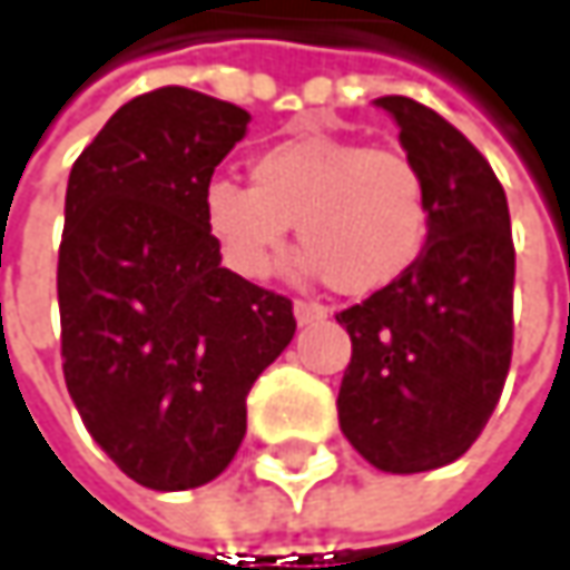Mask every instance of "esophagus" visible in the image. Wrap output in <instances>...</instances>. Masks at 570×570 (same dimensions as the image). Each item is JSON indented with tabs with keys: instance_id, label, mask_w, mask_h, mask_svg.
Listing matches in <instances>:
<instances>
[{
	"instance_id": "1",
	"label": "esophagus",
	"mask_w": 570,
	"mask_h": 570,
	"mask_svg": "<svg viewBox=\"0 0 570 570\" xmlns=\"http://www.w3.org/2000/svg\"><path fill=\"white\" fill-rule=\"evenodd\" d=\"M293 316H296L299 326H306V323L323 320V316H326V306H320V303H313V299H296V303H293Z\"/></svg>"
}]
</instances>
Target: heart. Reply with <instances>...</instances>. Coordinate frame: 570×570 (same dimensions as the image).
Wrapping results in <instances>:
<instances>
[{
	"instance_id": "obj_1",
	"label": "heart",
	"mask_w": 570,
	"mask_h": 570,
	"mask_svg": "<svg viewBox=\"0 0 570 570\" xmlns=\"http://www.w3.org/2000/svg\"><path fill=\"white\" fill-rule=\"evenodd\" d=\"M202 212L225 261L247 281L274 271L299 232L306 264L342 293L397 281L424 250L428 181L404 149L330 132H299L250 159V185L212 179Z\"/></svg>"
}]
</instances>
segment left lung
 Segmentation results:
<instances>
[{
	"instance_id": "1",
	"label": "left lung",
	"mask_w": 570,
	"mask_h": 570,
	"mask_svg": "<svg viewBox=\"0 0 570 570\" xmlns=\"http://www.w3.org/2000/svg\"><path fill=\"white\" fill-rule=\"evenodd\" d=\"M428 181L421 257L336 313L352 338L338 428L385 473H424L483 434L512 362L515 247L505 191L483 153L431 107L379 97Z\"/></svg>"
}]
</instances>
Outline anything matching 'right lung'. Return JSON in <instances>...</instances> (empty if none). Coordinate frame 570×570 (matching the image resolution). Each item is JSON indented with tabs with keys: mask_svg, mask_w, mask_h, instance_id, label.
<instances>
[{
	"mask_svg": "<svg viewBox=\"0 0 570 570\" xmlns=\"http://www.w3.org/2000/svg\"><path fill=\"white\" fill-rule=\"evenodd\" d=\"M250 114L159 87L124 104L68 179L61 358L100 450L139 487L212 483L247 431V391L296 333L293 303L222 267L202 212Z\"/></svg>",
	"mask_w": 570,
	"mask_h": 570,
	"instance_id": "1",
	"label": "right lung"
}]
</instances>
